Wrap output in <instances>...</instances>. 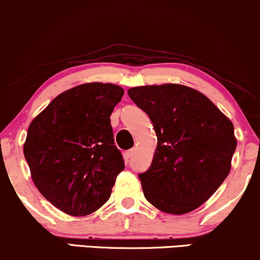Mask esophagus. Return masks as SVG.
<instances>
[{
    "label": "esophagus",
    "mask_w": 260,
    "mask_h": 260,
    "mask_svg": "<svg viewBox=\"0 0 260 260\" xmlns=\"http://www.w3.org/2000/svg\"><path fill=\"white\" fill-rule=\"evenodd\" d=\"M134 154H135V149H134V148L130 149V150H126V152H125V158L130 159Z\"/></svg>",
    "instance_id": "esophagus-1"
}]
</instances>
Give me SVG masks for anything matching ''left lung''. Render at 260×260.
Segmentation results:
<instances>
[{
	"instance_id": "obj_1",
	"label": "left lung",
	"mask_w": 260,
	"mask_h": 260,
	"mask_svg": "<svg viewBox=\"0 0 260 260\" xmlns=\"http://www.w3.org/2000/svg\"><path fill=\"white\" fill-rule=\"evenodd\" d=\"M127 94L149 115L158 137L152 165L139 176L145 198L165 213L197 210L232 169L238 145L232 120L187 85L136 86Z\"/></svg>"
}]
</instances>
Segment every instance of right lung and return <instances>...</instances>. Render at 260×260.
<instances>
[{
  "label": "right lung",
  "mask_w": 260,
  "mask_h": 260,
  "mask_svg": "<svg viewBox=\"0 0 260 260\" xmlns=\"http://www.w3.org/2000/svg\"><path fill=\"white\" fill-rule=\"evenodd\" d=\"M124 89L84 83L57 95L31 121L24 155L40 193L70 216L95 212L124 170L111 114Z\"/></svg>",
  "instance_id": "add662e5"
}]
</instances>
